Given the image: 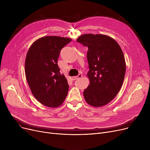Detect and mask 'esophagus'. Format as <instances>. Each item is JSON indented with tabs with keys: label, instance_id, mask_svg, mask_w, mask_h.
<instances>
[{
	"label": "esophagus",
	"instance_id": "obj_1",
	"mask_svg": "<svg viewBox=\"0 0 150 150\" xmlns=\"http://www.w3.org/2000/svg\"><path fill=\"white\" fill-rule=\"evenodd\" d=\"M81 77H82V75L79 74L78 76H74V77H72V80H76L79 79V78H81Z\"/></svg>",
	"mask_w": 150,
	"mask_h": 150
}]
</instances>
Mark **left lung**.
Returning <instances> with one entry per match:
<instances>
[{
    "label": "left lung",
    "instance_id": "left-lung-1",
    "mask_svg": "<svg viewBox=\"0 0 150 150\" xmlns=\"http://www.w3.org/2000/svg\"><path fill=\"white\" fill-rule=\"evenodd\" d=\"M76 41L88 47L87 59L89 84L83 92L86 103L105 106L120 91L126 72V62L119 44L108 35L84 34Z\"/></svg>",
    "mask_w": 150,
    "mask_h": 150
}]
</instances>
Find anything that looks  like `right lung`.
I'll return each instance as SVG.
<instances>
[{"instance_id":"right-lung-1","label":"right lung","mask_w":150,"mask_h":150,"mask_svg":"<svg viewBox=\"0 0 150 150\" xmlns=\"http://www.w3.org/2000/svg\"><path fill=\"white\" fill-rule=\"evenodd\" d=\"M72 39L47 36L31 45L25 61L26 79L35 98L49 108L61 106L67 95L69 84L58 66L61 50Z\"/></svg>"}]
</instances>
